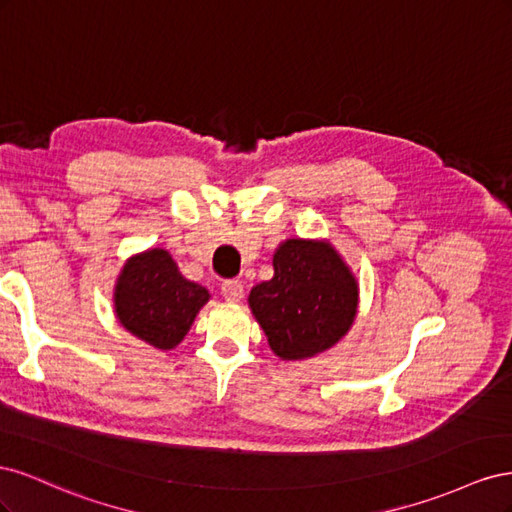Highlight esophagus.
I'll list each match as a JSON object with an SVG mask.
<instances>
[{
  "mask_svg": "<svg viewBox=\"0 0 512 512\" xmlns=\"http://www.w3.org/2000/svg\"><path fill=\"white\" fill-rule=\"evenodd\" d=\"M222 297L228 303H239L243 299V284L237 282V280L222 282Z\"/></svg>",
  "mask_w": 512,
  "mask_h": 512,
  "instance_id": "obj_1",
  "label": "esophagus"
}]
</instances>
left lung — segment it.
I'll list each match as a JSON object with an SVG mask.
<instances>
[{"instance_id":"obj_1","label":"left lung","mask_w":512,"mask_h":512,"mask_svg":"<svg viewBox=\"0 0 512 512\" xmlns=\"http://www.w3.org/2000/svg\"><path fill=\"white\" fill-rule=\"evenodd\" d=\"M273 271L247 301L282 361L316 356L350 331L359 284L331 243L286 239L273 254Z\"/></svg>"}]
</instances>
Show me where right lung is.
Instances as JSON below:
<instances>
[{"label": "right lung", "instance_id": "add662e5", "mask_svg": "<svg viewBox=\"0 0 512 512\" xmlns=\"http://www.w3.org/2000/svg\"><path fill=\"white\" fill-rule=\"evenodd\" d=\"M209 290L185 280L166 250L153 247L128 258L115 284V314L121 327L145 344L170 350L188 335Z\"/></svg>", "mask_w": 512, "mask_h": 512}]
</instances>
